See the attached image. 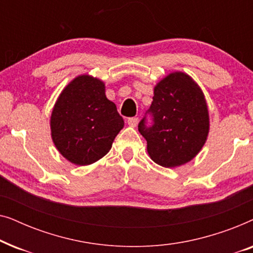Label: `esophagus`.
<instances>
[{"label":"esophagus","mask_w":253,"mask_h":253,"mask_svg":"<svg viewBox=\"0 0 253 253\" xmlns=\"http://www.w3.org/2000/svg\"><path fill=\"white\" fill-rule=\"evenodd\" d=\"M137 123H138L137 117H129V119H127V124H129L130 126H136Z\"/></svg>","instance_id":"34e87169"}]
</instances>
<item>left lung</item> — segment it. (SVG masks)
Listing matches in <instances>:
<instances>
[{
    "mask_svg": "<svg viewBox=\"0 0 253 253\" xmlns=\"http://www.w3.org/2000/svg\"><path fill=\"white\" fill-rule=\"evenodd\" d=\"M138 130L147 141L152 160L172 168L192 160L202 150L210 130L206 100L198 84L184 72H171L154 87L153 101Z\"/></svg>",
    "mask_w": 253,
    "mask_h": 253,
    "instance_id": "obj_1",
    "label": "left lung"
}]
</instances>
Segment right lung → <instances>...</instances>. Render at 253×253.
<instances>
[{
    "mask_svg": "<svg viewBox=\"0 0 253 253\" xmlns=\"http://www.w3.org/2000/svg\"><path fill=\"white\" fill-rule=\"evenodd\" d=\"M124 126L105 84L88 75L76 77L58 96L50 116L55 146L72 164L87 166L108 153Z\"/></svg>",
    "mask_w": 253,
    "mask_h": 253,
    "instance_id": "add662e5",
    "label": "right lung"
}]
</instances>
